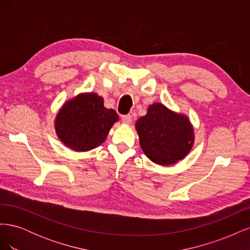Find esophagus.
<instances>
[{"label": "esophagus", "instance_id": "1", "mask_svg": "<svg viewBox=\"0 0 250 250\" xmlns=\"http://www.w3.org/2000/svg\"><path fill=\"white\" fill-rule=\"evenodd\" d=\"M131 120H132V117L130 115L122 116V122L125 123V124H130L131 123Z\"/></svg>", "mask_w": 250, "mask_h": 250}]
</instances>
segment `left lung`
Masks as SVG:
<instances>
[{
	"label": "left lung",
	"mask_w": 250,
	"mask_h": 250,
	"mask_svg": "<svg viewBox=\"0 0 250 250\" xmlns=\"http://www.w3.org/2000/svg\"><path fill=\"white\" fill-rule=\"evenodd\" d=\"M135 129L144 153L161 166H171L184 160L195 140L188 117L170 110L162 103L149 105L146 116L135 123Z\"/></svg>",
	"instance_id": "1"
}]
</instances>
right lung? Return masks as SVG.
<instances>
[{"label": "right lung", "mask_w": 250, "mask_h": 250, "mask_svg": "<svg viewBox=\"0 0 250 250\" xmlns=\"http://www.w3.org/2000/svg\"><path fill=\"white\" fill-rule=\"evenodd\" d=\"M118 120L115 110L104 107L101 96L95 93L79 94L59 109L55 118V130L65 146L84 152L100 146Z\"/></svg>", "instance_id": "obj_1"}]
</instances>
